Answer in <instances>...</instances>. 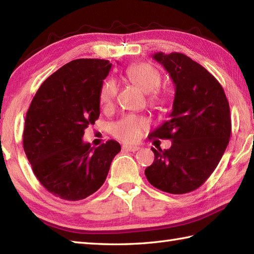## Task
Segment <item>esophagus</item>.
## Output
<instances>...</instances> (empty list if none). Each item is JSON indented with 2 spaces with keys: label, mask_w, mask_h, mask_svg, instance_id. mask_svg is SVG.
Instances as JSON below:
<instances>
[{
  "label": "esophagus",
  "mask_w": 254,
  "mask_h": 254,
  "mask_svg": "<svg viewBox=\"0 0 254 254\" xmlns=\"http://www.w3.org/2000/svg\"><path fill=\"white\" fill-rule=\"evenodd\" d=\"M123 149L128 150V152H136L139 149V146H132V145H124Z\"/></svg>",
  "instance_id": "obj_1"
}]
</instances>
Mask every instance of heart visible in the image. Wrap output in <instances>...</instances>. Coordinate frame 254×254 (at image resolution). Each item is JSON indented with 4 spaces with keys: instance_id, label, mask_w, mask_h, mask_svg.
<instances>
[{
    "instance_id": "obj_1",
    "label": "heart",
    "mask_w": 254,
    "mask_h": 254,
    "mask_svg": "<svg viewBox=\"0 0 254 254\" xmlns=\"http://www.w3.org/2000/svg\"><path fill=\"white\" fill-rule=\"evenodd\" d=\"M127 75L131 82L146 94L152 93L160 84L159 72L147 63H137L127 68ZM117 95V84L113 79H108L102 84L99 91V102L104 109H110ZM149 101L154 105H160L165 98L158 91L149 97ZM148 127V121L144 118L128 115L111 126V134L118 139L126 143H133L141 137L144 130Z\"/></svg>"
}]
</instances>
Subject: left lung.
Returning <instances> with one entry per match:
<instances>
[{"label": "left lung", "instance_id": "obj_1", "mask_svg": "<svg viewBox=\"0 0 254 254\" xmlns=\"http://www.w3.org/2000/svg\"><path fill=\"white\" fill-rule=\"evenodd\" d=\"M153 59L169 73L176 93L169 120L149 135L171 139V147L152 148L155 159L145 176L161 191L185 194L201 187L223 157L231 133L229 104L217 79L183 53L156 52Z\"/></svg>", "mask_w": 254, "mask_h": 254}]
</instances>
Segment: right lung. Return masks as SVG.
<instances>
[{
  "instance_id": "1",
  "label": "right lung",
  "mask_w": 254,
  "mask_h": 254,
  "mask_svg": "<svg viewBox=\"0 0 254 254\" xmlns=\"http://www.w3.org/2000/svg\"><path fill=\"white\" fill-rule=\"evenodd\" d=\"M112 64L77 59L48 77L26 115L24 150L37 179L47 191L79 201L104 185L118 142L98 147L83 141L85 128L100 115L99 91Z\"/></svg>"
}]
</instances>
